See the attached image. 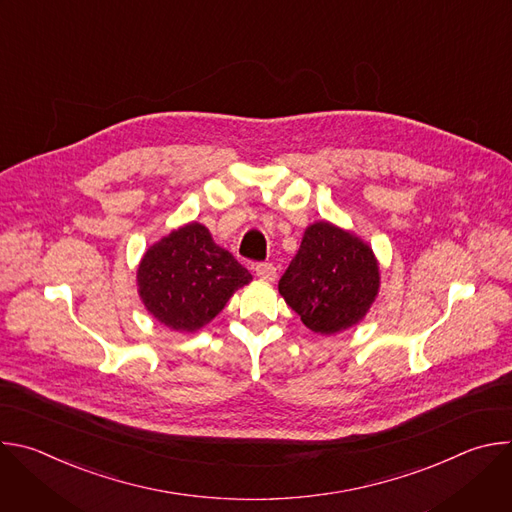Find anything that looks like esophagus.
Wrapping results in <instances>:
<instances>
[{
    "label": "esophagus",
    "mask_w": 512,
    "mask_h": 512,
    "mask_svg": "<svg viewBox=\"0 0 512 512\" xmlns=\"http://www.w3.org/2000/svg\"><path fill=\"white\" fill-rule=\"evenodd\" d=\"M255 273L263 281H273L277 277V269H275L273 263H257L255 265Z\"/></svg>",
    "instance_id": "1"
}]
</instances>
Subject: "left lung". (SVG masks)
<instances>
[{"mask_svg":"<svg viewBox=\"0 0 512 512\" xmlns=\"http://www.w3.org/2000/svg\"><path fill=\"white\" fill-rule=\"evenodd\" d=\"M379 285L373 249L320 221L306 229L298 255L279 279V294L312 332L330 336L367 316Z\"/></svg>","mask_w":512,"mask_h":512,"instance_id":"left-lung-1","label":"left lung"}]
</instances>
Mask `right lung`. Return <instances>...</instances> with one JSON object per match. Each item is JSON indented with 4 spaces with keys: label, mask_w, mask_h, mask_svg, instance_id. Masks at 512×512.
I'll list each match as a JSON object with an SVG mask.
<instances>
[{
    "label": "right lung",
    "mask_w": 512,
    "mask_h": 512,
    "mask_svg": "<svg viewBox=\"0 0 512 512\" xmlns=\"http://www.w3.org/2000/svg\"><path fill=\"white\" fill-rule=\"evenodd\" d=\"M251 279L200 223L172 231L145 251L137 267V291L145 310L180 332L208 324Z\"/></svg>",
    "instance_id": "add662e5"
}]
</instances>
